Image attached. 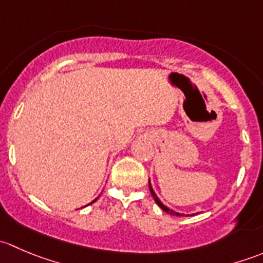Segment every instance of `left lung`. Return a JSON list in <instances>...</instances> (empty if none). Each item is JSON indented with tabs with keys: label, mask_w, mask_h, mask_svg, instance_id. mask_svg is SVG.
Listing matches in <instances>:
<instances>
[{
	"label": "left lung",
	"mask_w": 263,
	"mask_h": 263,
	"mask_svg": "<svg viewBox=\"0 0 263 263\" xmlns=\"http://www.w3.org/2000/svg\"><path fill=\"white\" fill-rule=\"evenodd\" d=\"M148 188H150V192H151V196H153V198L154 200H155V202L158 203L159 206H160L161 209H163L164 211H165V213H168V214H171V215H177V216H181V214H178V213H174L173 210H169L168 208H166V206H164L163 203H161V201L159 200L158 197H156V195H155V192H154L153 191V187H151V184H150V181H148Z\"/></svg>",
	"instance_id": "8db88e82"
}]
</instances>
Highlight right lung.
<instances>
[{
	"mask_svg": "<svg viewBox=\"0 0 263 263\" xmlns=\"http://www.w3.org/2000/svg\"><path fill=\"white\" fill-rule=\"evenodd\" d=\"M92 202H94V201H92ZM92 202H91V203H92Z\"/></svg>",
	"mask_w": 263,
	"mask_h": 263,
	"instance_id": "1",
	"label": "right lung"
}]
</instances>
